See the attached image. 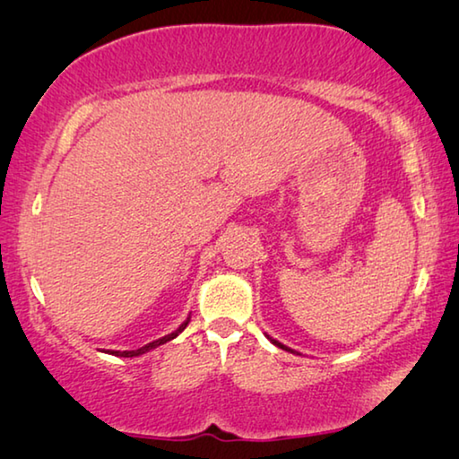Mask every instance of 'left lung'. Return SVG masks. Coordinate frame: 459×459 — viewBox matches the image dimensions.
Segmentation results:
<instances>
[{"instance_id": "obj_1", "label": "left lung", "mask_w": 459, "mask_h": 459, "mask_svg": "<svg viewBox=\"0 0 459 459\" xmlns=\"http://www.w3.org/2000/svg\"><path fill=\"white\" fill-rule=\"evenodd\" d=\"M267 338H269V336H267ZM269 340H271V342H273V344H275V346H279V348H281V351H287V352H295V351H291V348H287L285 344H281V342H277V340H273V338H269Z\"/></svg>"}]
</instances>
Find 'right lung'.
Segmentation results:
<instances>
[{
  "label": "right lung",
  "instance_id": "1",
  "mask_svg": "<svg viewBox=\"0 0 459 459\" xmlns=\"http://www.w3.org/2000/svg\"><path fill=\"white\" fill-rule=\"evenodd\" d=\"M188 322H190V317H188V320H186L184 324H180V328L174 330L172 333H168V336L160 338V340H153V342H150V344L137 348V351H123V352H121V351H111V354H113V356H123V359H134V356H142V354H145V352L153 351V348H158V346H161V344H166V342L174 340V338L178 336V333L184 332V328H186V325H188Z\"/></svg>",
  "mask_w": 459,
  "mask_h": 459
}]
</instances>
